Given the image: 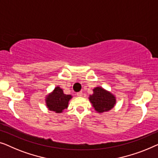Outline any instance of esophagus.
Returning <instances> with one entry per match:
<instances>
[{"instance_id":"34e87169","label":"esophagus","mask_w":158,"mask_h":158,"mask_svg":"<svg viewBox=\"0 0 158 158\" xmlns=\"http://www.w3.org/2000/svg\"><path fill=\"white\" fill-rule=\"evenodd\" d=\"M77 95L78 97H82V95H83V93H82V92H77Z\"/></svg>"}]
</instances>
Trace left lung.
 I'll list each match as a JSON object with an SVG mask.
<instances>
[{
	"mask_svg": "<svg viewBox=\"0 0 158 158\" xmlns=\"http://www.w3.org/2000/svg\"><path fill=\"white\" fill-rule=\"evenodd\" d=\"M89 99L98 113L108 112L116 104L114 95L101 86H97L93 89V94L89 95Z\"/></svg>",
	"mask_w": 158,
	"mask_h": 158,
	"instance_id": "left-lung-1",
	"label": "left lung"
}]
</instances>
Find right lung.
I'll return each mask as SVG.
<instances>
[{"instance_id": "right-lung-1", "label": "right lung", "mask_w": 158, "mask_h": 158, "mask_svg": "<svg viewBox=\"0 0 158 158\" xmlns=\"http://www.w3.org/2000/svg\"><path fill=\"white\" fill-rule=\"evenodd\" d=\"M72 98V95L64 94L63 89L57 86L52 92L46 95V105L50 111L61 113L68 108L69 102Z\"/></svg>"}]
</instances>
